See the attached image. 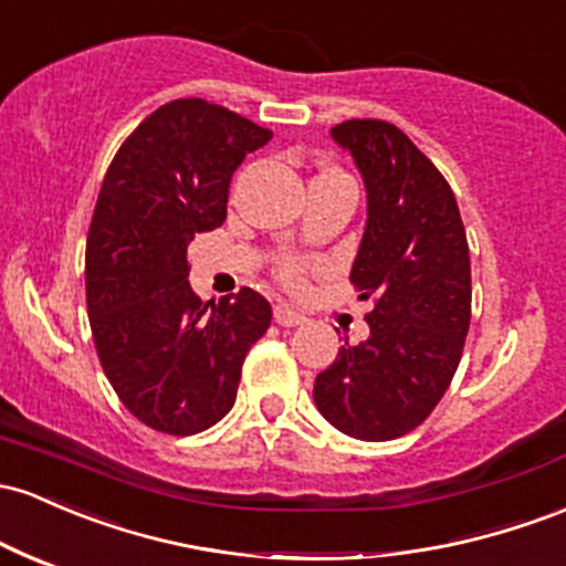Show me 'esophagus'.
Segmentation results:
<instances>
[{
	"instance_id": "34e87169",
	"label": "esophagus",
	"mask_w": 566,
	"mask_h": 566,
	"mask_svg": "<svg viewBox=\"0 0 566 566\" xmlns=\"http://www.w3.org/2000/svg\"><path fill=\"white\" fill-rule=\"evenodd\" d=\"M273 319H276L282 327H297L306 322V316H303L301 312H295V308L284 306V303H279V306L273 308Z\"/></svg>"
}]
</instances>
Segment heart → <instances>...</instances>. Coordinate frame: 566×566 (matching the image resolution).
Returning a JSON list of instances; mask_svg holds the SVG:
<instances>
[{"label":"heart","mask_w":566,"mask_h":566,"mask_svg":"<svg viewBox=\"0 0 566 566\" xmlns=\"http://www.w3.org/2000/svg\"><path fill=\"white\" fill-rule=\"evenodd\" d=\"M301 276H303V265L301 263H284V269H282V279L287 284H301Z\"/></svg>","instance_id":"1"}]
</instances>
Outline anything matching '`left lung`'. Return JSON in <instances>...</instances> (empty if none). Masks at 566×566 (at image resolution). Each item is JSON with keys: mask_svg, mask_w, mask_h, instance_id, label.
<instances>
[{"mask_svg": "<svg viewBox=\"0 0 566 566\" xmlns=\"http://www.w3.org/2000/svg\"><path fill=\"white\" fill-rule=\"evenodd\" d=\"M331 136L354 158L368 220L349 279L376 297L370 335L314 381V402L349 438L392 440L449 389L470 327V250L457 198L400 128L346 120Z\"/></svg>", "mask_w": 566, "mask_h": 566, "instance_id": "left-lung-1", "label": "left lung"}]
</instances>
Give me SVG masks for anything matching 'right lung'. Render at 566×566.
<instances>
[{
    "mask_svg": "<svg viewBox=\"0 0 566 566\" xmlns=\"http://www.w3.org/2000/svg\"><path fill=\"white\" fill-rule=\"evenodd\" d=\"M269 128L203 98L155 109L112 158L85 247L93 344L112 389L136 419L196 434L235 402L241 365L271 325L250 287L201 303L188 244L220 228L228 188Z\"/></svg>",
    "mask_w": 566,
    "mask_h": 566,
    "instance_id": "1",
    "label": "right lung"
}]
</instances>
